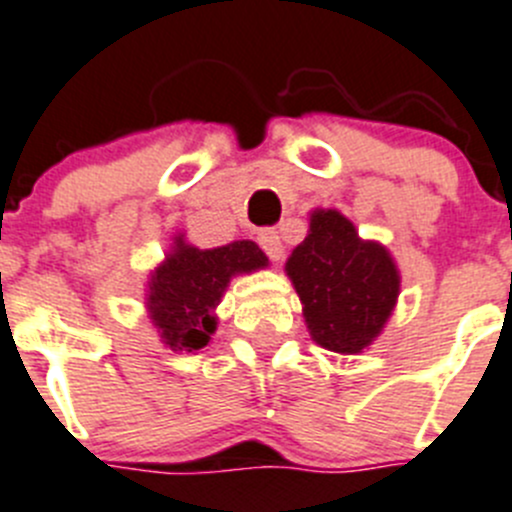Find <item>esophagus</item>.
I'll list each match as a JSON object with an SVG mask.
<instances>
[{
	"label": "esophagus",
	"instance_id": "1",
	"mask_svg": "<svg viewBox=\"0 0 512 512\" xmlns=\"http://www.w3.org/2000/svg\"><path fill=\"white\" fill-rule=\"evenodd\" d=\"M259 246L264 248L271 261H281V256H284V243H281V236L274 228H266V231L259 233Z\"/></svg>",
	"mask_w": 512,
	"mask_h": 512
}]
</instances>
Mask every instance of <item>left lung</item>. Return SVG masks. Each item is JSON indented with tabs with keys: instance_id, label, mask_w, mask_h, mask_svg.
<instances>
[{
	"instance_id": "1",
	"label": "left lung",
	"mask_w": 512,
	"mask_h": 512,
	"mask_svg": "<svg viewBox=\"0 0 512 512\" xmlns=\"http://www.w3.org/2000/svg\"><path fill=\"white\" fill-rule=\"evenodd\" d=\"M309 236L291 251L286 274L304 306L316 344L359 354L382 334L399 296V271L387 248L362 241L339 211H314Z\"/></svg>"
}]
</instances>
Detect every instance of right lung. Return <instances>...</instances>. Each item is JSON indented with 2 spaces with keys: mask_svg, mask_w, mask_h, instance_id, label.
I'll return each mask as SVG.
<instances>
[{
  "mask_svg": "<svg viewBox=\"0 0 512 512\" xmlns=\"http://www.w3.org/2000/svg\"><path fill=\"white\" fill-rule=\"evenodd\" d=\"M269 266L266 253L253 241H233L218 248H196L175 236L173 251L150 274L148 311L165 347L196 352L216 332L213 309L228 281Z\"/></svg>",
  "mask_w": 512,
  "mask_h": 512,
  "instance_id": "right-lung-1",
  "label": "right lung"
}]
</instances>
